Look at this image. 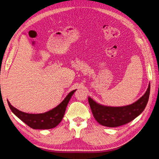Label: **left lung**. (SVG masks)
Returning <instances> with one entry per match:
<instances>
[{
	"label": "left lung",
	"mask_w": 159,
	"mask_h": 159,
	"mask_svg": "<svg viewBox=\"0 0 159 159\" xmlns=\"http://www.w3.org/2000/svg\"><path fill=\"white\" fill-rule=\"evenodd\" d=\"M150 94V84L144 95L137 102L123 107H107L98 104L89 98V102L95 119L101 125L116 127L127 124L142 113L147 106Z\"/></svg>",
	"instance_id": "8db88e82"
}]
</instances>
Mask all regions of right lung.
I'll return each instance as SVG.
<instances>
[{"instance_id":"1","label":"right lung","mask_w":159,"mask_h":159,"mask_svg":"<svg viewBox=\"0 0 159 159\" xmlns=\"http://www.w3.org/2000/svg\"><path fill=\"white\" fill-rule=\"evenodd\" d=\"M75 90H76L70 92L65 98V99L57 107L42 114H29V113L21 112L12 106L8 101L7 103L11 111L30 127L34 129H52L57 127L61 122L64 117L68 103Z\"/></svg>"}]
</instances>
